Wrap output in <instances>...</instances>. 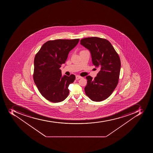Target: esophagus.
<instances>
[{
	"instance_id": "esophagus-1",
	"label": "esophagus",
	"mask_w": 153,
	"mask_h": 153,
	"mask_svg": "<svg viewBox=\"0 0 153 153\" xmlns=\"http://www.w3.org/2000/svg\"><path fill=\"white\" fill-rule=\"evenodd\" d=\"M80 78H82V77H81V76H78V75H77V76H76V80L79 79H80Z\"/></svg>"
}]
</instances>
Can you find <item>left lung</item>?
Returning <instances> with one entry per match:
<instances>
[{
  "instance_id": "1",
  "label": "left lung",
  "mask_w": 153,
  "mask_h": 153,
  "mask_svg": "<svg viewBox=\"0 0 153 153\" xmlns=\"http://www.w3.org/2000/svg\"><path fill=\"white\" fill-rule=\"evenodd\" d=\"M80 44L90 51L93 65L100 71L94 79L86 77L85 94L92 101H101L111 96L117 87L120 73V58L109 41L100 38L88 37Z\"/></svg>"
}]
</instances>
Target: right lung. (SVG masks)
I'll list each match as a JSON object with an SVG mask.
<instances>
[{"instance_id": "right-lung-1", "label": "right lung", "mask_w": 153, "mask_h": 153, "mask_svg": "<svg viewBox=\"0 0 153 153\" xmlns=\"http://www.w3.org/2000/svg\"><path fill=\"white\" fill-rule=\"evenodd\" d=\"M79 41V39L48 41L35 55L34 82L41 95L51 102H59L68 97L69 85L73 83L76 76L73 74L62 76L60 68Z\"/></svg>"}]
</instances>
